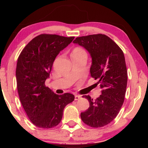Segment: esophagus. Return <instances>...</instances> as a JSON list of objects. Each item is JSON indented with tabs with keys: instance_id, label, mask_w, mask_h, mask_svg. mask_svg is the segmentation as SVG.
I'll use <instances>...</instances> for the list:
<instances>
[{
	"instance_id": "obj_1",
	"label": "esophagus",
	"mask_w": 148,
	"mask_h": 148,
	"mask_svg": "<svg viewBox=\"0 0 148 148\" xmlns=\"http://www.w3.org/2000/svg\"><path fill=\"white\" fill-rule=\"evenodd\" d=\"M80 97H81V96H80V95H75V101H77V100L80 99Z\"/></svg>"
}]
</instances>
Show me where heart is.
<instances>
[{
    "label": "heart",
    "mask_w": 148,
    "mask_h": 148,
    "mask_svg": "<svg viewBox=\"0 0 148 148\" xmlns=\"http://www.w3.org/2000/svg\"><path fill=\"white\" fill-rule=\"evenodd\" d=\"M72 56H86V51L82 47H76L72 51Z\"/></svg>",
    "instance_id": "obj_1"
}]
</instances>
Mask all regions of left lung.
<instances>
[{
  "label": "left lung",
  "mask_w": 148,
  "mask_h": 148,
  "mask_svg": "<svg viewBox=\"0 0 148 148\" xmlns=\"http://www.w3.org/2000/svg\"><path fill=\"white\" fill-rule=\"evenodd\" d=\"M85 47L92 57L91 76L98 81L102 89L99 98L84 95L89 107L82 112L85 124L99 128L116 118L123 104L127 84V71L122 49L106 35L91 34L80 36L73 41Z\"/></svg>",
  "instance_id": "8db88e82"
}]
</instances>
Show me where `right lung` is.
I'll list each match as a JSON object with an SVG mask.
<instances>
[{
  "instance_id": "obj_1",
  "label": "right lung",
  "mask_w": 148,
  "mask_h": 148,
  "mask_svg": "<svg viewBox=\"0 0 148 148\" xmlns=\"http://www.w3.org/2000/svg\"><path fill=\"white\" fill-rule=\"evenodd\" d=\"M74 38L40 34L27 44L17 59L16 75L20 101L30 121L40 128L59 125L64 107L74 100L72 94L57 95L45 85L56 57Z\"/></svg>"
}]
</instances>
